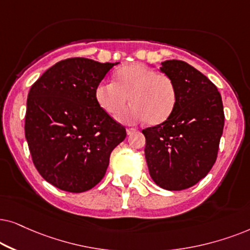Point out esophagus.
Listing matches in <instances>:
<instances>
[{
	"label": "esophagus",
	"instance_id": "1",
	"mask_svg": "<svg viewBox=\"0 0 250 250\" xmlns=\"http://www.w3.org/2000/svg\"><path fill=\"white\" fill-rule=\"evenodd\" d=\"M137 130H136L135 128H127V134L129 135V136H131L132 134H134V132H136Z\"/></svg>",
	"mask_w": 250,
	"mask_h": 250
}]
</instances>
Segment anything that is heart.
Returning a JSON list of instances; mask_svg holds the SVG:
<instances>
[{
    "instance_id": "obj_1",
    "label": "heart",
    "mask_w": 250,
    "mask_h": 250,
    "mask_svg": "<svg viewBox=\"0 0 250 250\" xmlns=\"http://www.w3.org/2000/svg\"><path fill=\"white\" fill-rule=\"evenodd\" d=\"M96 101L108 114H115L129 101V105L116 115L127 125L148 121L159 125L174 111L177 102L175 83L168 75L159 73L142 62L120 67L114 82H101L96 88Z\"/></svg>"
}]
</instances>
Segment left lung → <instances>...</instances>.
Here are the masks:
<instances>
[{
    "mask_svg": "<svg viewBox=\"0 0 250 250\" xmlns=\"http://www.w3.org/2000/svg\"><path fill=\"white\" fill-rule=\"evenodd\" d=\"M175 83L177 102L165 122L146 128L145 158L156 185L182 191L206 177L217 158L224 109L216 85L182 61L161 62Z\"/></svg>",
    "mask_w": 250,
    "mask_h": 250,
    "instance_id": "1",
    "label": "left lung"
}]
</instances>
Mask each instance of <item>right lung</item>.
Returning <instances> with one entry per match:
<instances>
[{
  "mask_svg": "<svg viewBox=\"0 0 250 250\" xmlns=\"http://www.w3.org/2000/svg\"><path fill=\"white\" fill-rule=\"evenodd\" d=\"M119 62L68 58L43 73L28 92L25 137L40 175L56 188L81 193L105 176L125 128L96 101V88Z\"/></svg>",
  "mask_w": 250,
  "mask_h": 250,
  "instance_id": "right-lung-1",
  "label": "right lung"
}]
</instances>
